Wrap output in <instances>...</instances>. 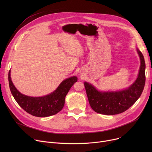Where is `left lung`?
I'll return each mask as SVG.
<instances>
[{"label": "left lung", "instance_id": "1", "mask_svg": "<svg viewBox=\"0 0 152 152\" xmlns=\"http://www.w3.org/2000/svg\"><path fill=\"white\" fill-rule=\"evenodd\" d=\"M136 49L140 60L139 74L135 81L127 88L117 91H101L92 84L84 82L89 104L95 112L107 115L121 113L140 97L145 83V63L142 52L137 48Z\"/></svg>", "mask_w": 152, "mask_h": 152}]
</instances>
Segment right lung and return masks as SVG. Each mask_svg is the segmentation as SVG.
Returning <instances> with one entry per match:
<instances>
[{"label":"right lung","instance_id":"obj_1","mask_svg":"<svg viewBox=\"0 0 152 152\" xmlns=\"http://www.w3.org/2000/svg\"><path fill=\"white\" fill-rule=\"evenodd\" d=\"M10 72V70L9 83L13 97L24 110L37 117L50 116L60 111L65 105L66 95L77 81L76 76H71L63 80L50 94L42 97H31L21 94L17 89L12 81Z\"/></svg>","mask_w":152,"mask_h":152}]
</instances>
